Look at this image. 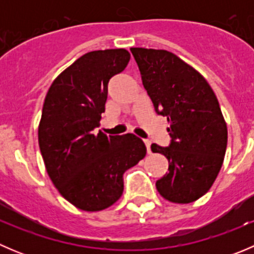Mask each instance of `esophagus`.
<instances>
[{"mask_svg":"<svg viewBox=\"0 0 254 254\" xmlns=\"http://www.w3.org/2000/svg\"><path fill=\"white\" fill-rule=\"evenodd\" d=\"M143 142H145L146 148H147V152L150 153L151 152V141L150 140H143Z\"/></svg>","mask_w":254,"mask_h":254,"instance_id":"1","label":"esophagus"}]
</instances>
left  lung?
Here are the masks:
<instances>
[{
    "instance_id": "left-lung-1",
    "label": "left lung",
    "mask_w": 254,
    "mask_h": 254,
    "mask_svg": "<svg viewBox=\"0 0 254 254\" xmlns=\"http://www.w3.org/2000/svg\"><path fill=\"white\" fill-rule=\"evenodd\" d=\"M130 50L155 111L170 124V147L151 145L168 160L156 188L171 203H193L211 188L224 162L227 125L219 101L204 76L173 53Z\"/></svg>"
}]
</instances>
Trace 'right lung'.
<instances>
[{
  "label": "right lung",
  "mask_w": 254,
  "mask_h": 254,
  "mask_svg": "<svg viewBox=\"0 0 254 254\" xmlns=\"http://www.w3.org/2000/svg\"><path fill=\"white\" fill-rule=\"evenodd\" d=\"M130 60L125 49L84 54L49 88L38 127L40 152L59 193L83 211H101L118 201L123 175L146 156L134 134L94 132L104 112L108 82Z\"/></svg>",
  "instance_id": "add662e5"
}]
</instances>
